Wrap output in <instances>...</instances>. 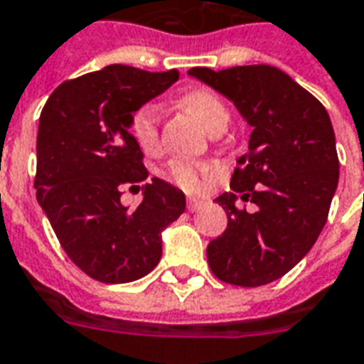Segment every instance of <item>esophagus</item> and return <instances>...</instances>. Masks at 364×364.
<instances>
[{
  "label": "esophagus",
  "instance_id": "obj_1",
  "mask_svg": "<svg viewBox=\"0 0 364 364\" xmlns=\"http://www.w3.org/2000/svg\"><path fill=\"white\" fill-rule=\"evenodd\" d=\"M200 206H203V200H200V198H189V200H187V210H189V212H196Z\"/></svg>",
  "mask_w": 364,
  "mask_h": 364
}]
</instances>
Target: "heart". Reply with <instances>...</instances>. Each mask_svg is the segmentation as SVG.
Listing matches in <instances>:
<instances>
[{
    "instance_id": "1",
    "label": "heart",
    "mask_w": 364,
    "mask_h": 364,
    "mask_svg": "<svg viewBox=\"0 0 364 364\" xmlns=\"http://www.w3.org/2000/svg\"><path fill=\"white\" fill-rule=\"evenodd\" d=\"M181 104L203 123L210 134L228 127L230 112H228L225 102L216 92L195 88V90L183 94ZM158 123H160V115H158V107L154 104H144V106L136 107L131 115V134L134 136V141L139 142V146L146 152H154L158 148V139H160ZM204 173H206V168L193 166L189 161L175 160L168 166L169 179L185 191L200 189Z\"/></svg>"
}]
</instances>
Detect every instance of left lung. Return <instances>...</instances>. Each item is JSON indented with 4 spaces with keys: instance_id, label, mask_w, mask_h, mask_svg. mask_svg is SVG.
Returning <instances> with one entry per match:
<instances>
[{
    "instance_id": "8db88e82",
    "label": "left lung",
    "mask_w": 364,
    "mask_h": 364,
    "mask_svg": "<svg viewBox=\"0 0 364 364\" xmlns=\"http://www.w3.org/2000/svg\"><path fill=\"white\" fill-rule=\"evenodd\" d=\"M189 75L231 100L252 127L231 193L216 198L228 228L208 243L210 270L231 285L270 284L312 249L328 220L340 179L330 115L278 67H195ZM239 198L257 210L237 209Z\"/></svg>"
}]
</instances>
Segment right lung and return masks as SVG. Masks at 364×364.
I'll return each instance as SVG.
<instances>
[{"instance_id": "add662e5", "label": "right lung", "mask_w": 364, "mask_h": 364, "mask_svg": "<svg viewBox=\"0 0 364 364\" xmlns=\"http://www.w3.org/2000/svg\"><path fill=\"white\" fill-rule=\"evenodd\" d=\"M179 73L127 65L59 85L40 114L34 189L59 243L80 270L104 284L146 276L161 258V231L185 212V195L158 177L146 183L131 115L166 92ZM125 188L143 189L129 210Z\"/></svg>"}]
</instances>
